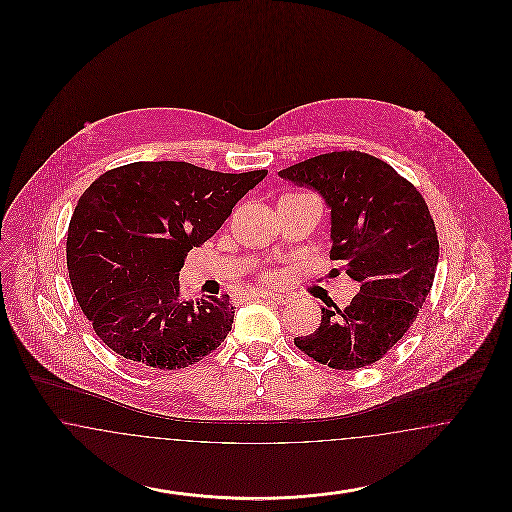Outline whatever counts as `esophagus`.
Listing matches in <instances>:
<instances>
[{
	"instance_id": "34e87169",
	"label": "esophagus",
	"mask_w": 512,
	"mask_h": 512,
	"mask_svg": "<svg viewBox=\"0 0 512 512\" xmlns=\"http://www.w3.org/2000/svg\"><path fill=\"white\" fill-rule=\"evenodd\" d=\"M261 297L268 299V301H274L278 305H288L290 303V295L288 293H274L265 290V292H261Z\"/></svg>"
}]
</instances>
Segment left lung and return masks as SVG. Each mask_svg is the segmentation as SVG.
Here are the masks:
<instances>
[{"label":"left lung","instance_id":"8db88e82","mask_svg":"<svg viewBox=\"0 0 512 512\" xmlns=\"http://www.w3.org/2000/svg\"><path fill=\"white\" fill-rule=\"evenodd\" d=\"M324 197L332 215L330 259L361 290L295 345L320 365L357 370L380 361L411 328L434 284L436 224L424 197L382 159L332 151L278 172ZM338 270V268H334Z\"/></svg>","mask_w":512,"mask_h":512}]
</instances>
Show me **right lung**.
I'll use <instances>...</instances> for the list:
<instances>
[{
	"label": "right lung",
	"instance_id": "add662e5",
	"mask_svg": "<svg viewBox=\"0 0 512 512\" xmlns=\"http://www.w3.org/2000/svg\"><path fill=\"white\" fill-rule=\"evenodd\" d=\"M267 171H207L140 161L101 174L80 195L67 238L78 305L99 340L138 365L176 370L213 353L232 330L228 295L182 297L178 274Z\"/></svg>",
	"mask_w": 512,
	"mask_h": 512
}]
</instances>
